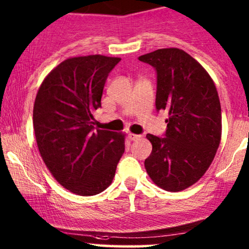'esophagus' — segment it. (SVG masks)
Segmentation results:
<instances>
[{
  "label": "esophagus",
  "mask_w": 249,
  "mask_h": 249,
  "mask_svg": "<svg viewBox=\"0 0 249 249\" xmlns=\"http://www.w3.org/2000/svg\"><path fill=\"white\" fill-rule=\"evenodd\" d=\"M128 137H129L130 141H137L140 139V135H136V134H128Z\"/></svg>",
  "instance_id": "obj_1"
}]
</instances>
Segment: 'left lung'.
<instances>
[{
    "mask_svg": "<svg viewBox=\"0 0 249 249\" xmlns=\"http://www.w3.org/2000/svg\"><path fill=\"white\" fill-rule=\"evenodd\" d=\"M139 60L156 71V109L166 110L163 136L148 134L153 144L144 160L153 182L182 191L205 174L221 139V107L215 85L204 67L179 49H160Z\"/></svg>",
    "mask_w": 249,
    "mask_h": 249,
    "instance_id": "left-lung-1",
    "label": "left lung"
}]
</instances>
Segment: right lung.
I'll return each mask as SVG.
<instances>
[{"mask_svg": "<svg viewBox=\"0 0 249 249\" xmlns=\"http://www.w3.org/2000/svg\"><path fill=\"white\" fill-rule=\"evenodd\" d=\"M120 58L93 54L60 63L44 79L34 105L40 156L57 182L73 194L106 190L124 153V135L94 128V112Z\"/></svg>", "mask_w": 249, "mask_h": 249, "instance_id": "right-lung-1", "label": "right lung"}]
</instances>
